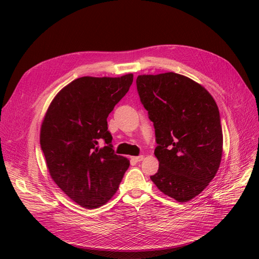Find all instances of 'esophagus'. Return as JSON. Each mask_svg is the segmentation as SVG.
<instances>
[{
  "mask_svg": "<svg viewBox=\"0 0 259 259\" xmlns=\"http://www.w3.org/2000/svg\"><path fill=\"white\" fill-rule=\"evenodd\" d=\"M144 158H145L144 155H138V156H133L132 160L135 161V162H140V161L144 160Z\"/></svg>",
  "mask_w": 259,
  "mask_h": 259,
  "instance_id": "esophagus-1",
  "label": "esophagus"
}]
</instances>
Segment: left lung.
<instances>
[{
  "mask_svg": "<svg viewBox=\"0 0 259 259\" xmlns=\"http://www.w3.org/2000/svg\"><path fill=\"white\" fill-rule=\"evenodd\" d=\"M136 84L159 145V170L150 178L167 197L190 201L208 186L222 162L216 101L201 84L174 72L138 75Z\"/></svg>",
  "mask_w": 259,
  "mask_h": 259,
  "instance_id": "obj_1",
  "label": "left lung"
}]
</instances>
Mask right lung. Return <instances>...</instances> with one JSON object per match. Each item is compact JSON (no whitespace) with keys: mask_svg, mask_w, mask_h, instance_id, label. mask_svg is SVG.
I'll list each match as a JSON object with an SVG mask.
<instances>
[{"mask_svg":"<svg viewBox=\"0 0 259 259\" xmlns=\"http://www.w3.org/2000/svg\"><path fill=\"white\" fill-rule=\"evenodd\" d=\"M132 83V73L79 77L58 92L43 117L40 144L50 175L85 208L106 204L130 166L128 159L114 154L107 117Z\"/></svg>","mask_w":259,"mask_h":259,"instance_id":"1","label":"right lung"}]
</instances>
